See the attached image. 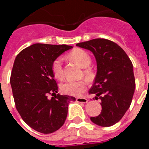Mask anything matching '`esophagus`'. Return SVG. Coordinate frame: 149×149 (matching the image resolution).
I'll return each instance as SVG.
<instances>
[{"label":"esophagus","mask_w":149,"mask_h":149,"mask_svg":"<svg viewBox=\"0 0 149 149\" xmlns=\"http://www.w3.org/2000/svg\"><path fill=\"white\" fill-rule=\"evenodd\" d=\"M76 101L78 102V103H87L88 102V99L86 98H76Z\"/></svg>","instance_id":"esophagus-1"}]
</instances>
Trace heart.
<instances>
[{
  "instance_id": "heart-1",
  "label": "heart",
  "mask_w": 149,
  "mask_h": 149,
  "mask_svg": "<svg viewBox=\"0 0 149 149\" xmlns=\"http://www.w3.org/2000/svg\"><path fill=\"white\" fill-rule=\"evenodd\" d=\"M68 56L74 61L78 63L81 67L84 68V74L87 80L91 81L94 78V72L92 68L89 67L92 62V59L86 51L80 48H76L70 52ZM51 68L56 78H63L64 72H63V59L61 57H57L54 60ZM60 89L63 93L68 95L79 96L86 89V84L84 81H66L60 85Z\"/></svg>"
}]
</instances>
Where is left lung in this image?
I'll return each mask as SVG.
<instances>
[{"label":"left lung","instance_id":"obj_1","mask_svg":"<svg viewBox=\"0 0 149 149\" xmlns=\"http://www.w3.org/2000/svg\"><path fill=\"white\" fill-rule=\"evenodd\" d=\"M92 51L97 62V74L89 94L101 100V114L91 121L101 127L113 125L131 106L135 89L133 64L120 46L105 39L77 43Z\"/></svg>","mask_w":149,"mask_h":149}]
</instances>
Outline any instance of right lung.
Instances as JSON below:
<instances>
[{"label":"right lung","mask_w":149,"mask_h":149,"mask_svg":"<svg viewBox=\"0 0 149 149\" xmlns=\"http://www.w3.org/2000/svg\"><path fill=\"white\" fill-rule=\"evenodd\" d=\"M66 45L34 44L16 56L10 84L15 107L26 124L35 131L51 134L65 122L68 106L75 98L56 94L58 86L52 72V63L65 51ZM53 97L50 100L48 95Z\"/></svg>","instance_id":"right-lung-1"}]
</instances>
